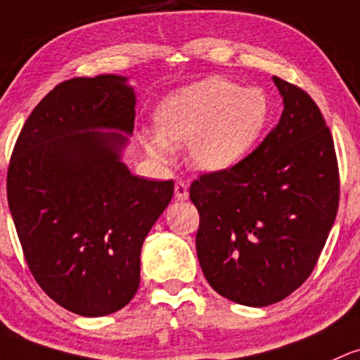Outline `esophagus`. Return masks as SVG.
<instances>
[{"mask_svg":"<svg viewBox=\"0 0 360 360\" xmlns=\"http://www.w3.org/2000/svg\"><path fill=\"white\" fill-rule=\"evenodd\" d=\"M174 196H176V200H188L189 196V191H188V184L184 183L183 179H177L176 184H174Z\"/></svg>","mask_w":360,"mask_h":360,"instance_id":"esophagus-1","label":"esophagus"}]
</instances>
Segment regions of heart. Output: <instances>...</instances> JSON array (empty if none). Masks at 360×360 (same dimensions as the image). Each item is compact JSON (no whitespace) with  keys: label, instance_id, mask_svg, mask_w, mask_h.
<instances>
[{"label":"heart","instance_id":"1","mask_svg":"<svg viewBox=\"0 0 360 360\" xmlns=\"http://www.w3.org/2000/svg\"><path fill=\"white\" fill-rule=\"evenodd\" d=\"M271 116L270 98L262 89L212 77L177 90L159 105L155 124L160 135H148L145 147L164 157L169 143H188L196 167L219 171L248 153Z\"/></svg>","mask_w":360,"mask_h":360}]
</instances>
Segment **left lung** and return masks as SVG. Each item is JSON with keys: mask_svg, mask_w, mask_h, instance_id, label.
<instances>
[{"mask_svg": "<svg viewBox=\"0 0 360 360\" xmlns=\"http://www.w3.org/2000/svg\"><path fill=\"white\" fill-rule=\"evenodd\" d=\"M278 124L232 167L189 188L200 213L196 255L213 290L243 306L275 304L314 270L333 227L340 176L316 102L282 78Z\"/></svg>", "mask_w": 360, "mask_h": 360, "instance_id": "left-lung-1", "label": "left lung"}]
</instances>
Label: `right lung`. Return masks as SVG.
<instances>
[{
	"mask_svg": "<svg viewBox=\"0 0 360 360\" xmlns=\"http://www.w3.org/2000/svg\"><path fill=\"white\" fill-rule=\"evenodd\" d=\"M135 104L124 77L71 78L35 105L11 153L6 196L25 262L75 314L116 313L135 297L141 244L174 195L172 179L121 162Z\"/></svg>",
	"mask_w": 360,
	"mask_h": 360,
	"instance_id": "add662e5",
	"label": "right lung"
}]
</instances>
